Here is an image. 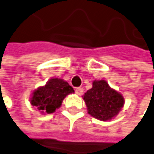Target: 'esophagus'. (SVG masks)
Masks as SVG:
<instances>
[{"mask_svg": "<svg viewBox=\"0 0 154 154\" xmlns=\"http://www.w3.org/2000/svg\"><path fill=\"white\" fill-rule=\"evenodd\" d=\"M75 94L76 95H82L83 94V92H84V89L82 88H75Z\"/></svg>", "mask_w": 154, "mask_h": 154, "instance_id": "34e87169", "label": "esophagus"}]
</instances>
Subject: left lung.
I'll return each instance as SVG.
<instances>
[{"mask_svg": "<svg viewBox=\"0 0 154 154\" xmlns=\"http://www.w3.org/2000/svg\"><path fill=\"white\" fill-rule=\"evenodd\" d=\"M83 100L88 114L103 122L117 116L124 105L122 95L111 88L105 80L93 81L92 88L85 93Z\"/></svg>", "mask_w": 154, "mask_h": 154, "instance_id": "left-lung-1", "label": "left lung"}]
</instances>
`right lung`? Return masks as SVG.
<instances>
[{"label":"right lung","mask_w":154,"mask_h":154,"mask_svg":"<svg viewBox=\"0 0 154 154\" xmlns=\"http://www.w3.org/2000/svg\"><path fill=\"white\" fill-rule=\"evenodd\" d=\"M74 92V88L66 81L61 79H51L45 86L34 90L30 101L42 113L49 114L60 108L64 98Z\"/></svg>","instance_id":"add662e5"}]
</instances>
